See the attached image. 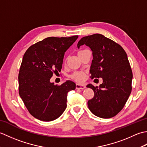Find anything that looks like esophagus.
I'll list each match as a JSON object with an SVG mask.
<instances>
[{"label":"esophagus","instance_id":"esophagus-1","mask_svg":"<svg viewBox=\"0 0 147 147\" xmlns=\"http://www.w3.org/2000/svg\"><path fill=\"white\" fill-rule=\"evenodd\" d=\"M86 88V86L83 85H80V84H76V89H80V90H83Z\"/></svg>","mask_w":147,"mask_h":147}]
</instances>
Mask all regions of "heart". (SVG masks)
<instances>
[{
    "label": "heart",
    "instance_id": "heart-1",
    "mask_svg": "<svg viewBox=\"0 0 147 147\" xmlns=\"http://www.w3.org/2000/svg\"><path fill=\"white\" fill-rule=\"evenodd\" d=\"M83 51H80L78 52V54H80V53H81V52H82ZM71 78L73 80L76 81V82H81L84 80V78H85V73L82 71L74 72V73H73L71 75Z\"/></svg>",
    "mask_w": 147,
    "mask_h": 147
}]
</instances>
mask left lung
I'll list each match as a JSON object with an SVG mask.
<instances>
[{
    "label": "left lung",
    "instance_id": "left-lung-1",
    "mask_svg": "<svg viewBox=\"0 0 147 147\" xmlns=\"http://www.w3.org/2000/svg\"><path fill=\"white\" fill-rule=\"evenodd\" d=\"M83 45L92 51L90 78L103 80L99 86H86L94 92L88 108L97 117H114L123 109L132 90L133 73L126 53L118 43L98 33L83 37L78 48Z\"/></svg>",
    "mask_w": 147,
    "mask_h": 147
}]
</instances>
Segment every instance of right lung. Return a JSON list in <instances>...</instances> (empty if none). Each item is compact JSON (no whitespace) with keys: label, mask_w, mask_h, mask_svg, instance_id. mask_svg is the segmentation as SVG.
Listing matches in <instances>:
<instances>
[{"label":"right lung","mask_w":147,"mask_h":147,"mask_svg":"<svg viewBox=\"0 0 147 147\" xmlns=\"http://www.w3.org/2000/svg\"><path fill=\"white\" fill-rule=\"evenodd\" d=\"M78 36L48 37L27 49L18 76L19 94L31 115L51 121L60 117L67 107V93L76 84L67 81L55 85L51 78L61 72L65 51Z\"/></svg>","instance_id":"obj_1"}]
</instances>
